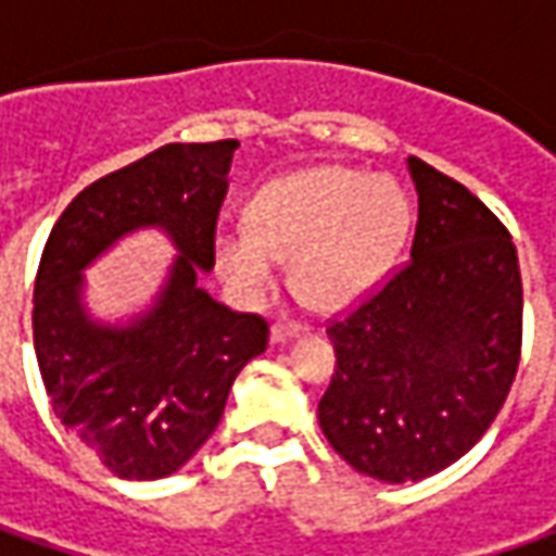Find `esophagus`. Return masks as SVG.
Returning <instances> with one entry per match:
<instances>
[{
	"mask_svg": "<svg viewBox=\"0 0 556 556\" xmlns=\"http://www.w3.org/2000/svg\"><path fill=\"white\" fill-rule=\"evenodd\" d=\"M296 333H303V325H296V321H278L271 328V343H288L290 337H296Z\"/></svg>",
	"mask_w": 556,
	"mask_h": 556,
	"instance_id": "1",
	"label": "esophagus"
}]
</instances>
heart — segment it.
Returning <instances> with one entry per match:
<instances>
[{
    "mask_svg": "<svg viewBox=\"0 0 556 556\" xmlns=\"http://www.w3.org/2000/svg\"><path fill=\"white\" fill-rule=\"evenodd\" d=\"M408 198L383 176L321 166L263 185L247 228L216 235V266L241 293H266L290 256L293 290L315 309H340L383 278L408 231Z\"/></svg>",
    "mask_w": 556,
    "mask_h": 556,
    "instance_id": "obj_1",
    "label": "heart"
}]
</instances>
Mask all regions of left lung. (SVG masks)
Masks as SVG:
<instances>
[{"label": "left lung", "instance_id": "obj_1", "mask_svg": "<svg viewBox=\"0 0 556 556\" xmlns=\"http://www.w3.org/2000/svg\"><path fill=\"white\" fill-rule=\"evenodd\" d=\"M412 260L340 321L318 424L333 452L383 482L433 477L502 412L523 346V281L502 219L430 163Z\"/></svg>", "mask_w": 556, "mask_h": 556}]
</instances>
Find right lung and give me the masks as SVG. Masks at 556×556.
<instances>
[{
	"label": "right lung",
	"instance_id": "right-lung-1",
	"mask_svg": "<svg viewBox=\"0 0 556 556\" xmlns=\"http://www.w3.org/2000/svg\"><path fill=\"white\" fill-rule=\"evenodd\" d=\"M238 141L163 144L83 188L46 241L33 288V350L58 420L119 480H161L213 437L238 371L266 353L268 325L198 285L216 263V219ZM154 224L180 250L155 306L101 326L81 268Z\"/></svg>",
	"mask_w": 556,
	"mask_h": 556
}]
</instances>
